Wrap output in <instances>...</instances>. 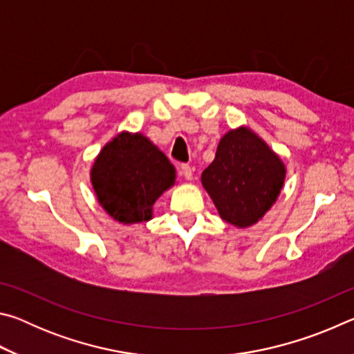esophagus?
<instances>
[{"label": "esophagus", "instance_id": "obj_1", "mask_svg": "<svg viewBox=\"0 0 354 354\" xmlns=\"http://www.w3.org/2000/svg\"><path fill=\"white\" fill-rule=\"evenodd\" d=\"M179 175H181V176H184L185 179H187V181H190V179H192V176H194V173H192V169H190V165H187V164H184V165H181V167H179Z\"/></svg>", "mask_w": 354, "mask_h": 354}]
</instances>
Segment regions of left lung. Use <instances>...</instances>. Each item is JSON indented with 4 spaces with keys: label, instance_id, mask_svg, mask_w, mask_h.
Instances as JSON below:
<instances>
[{
    "label": "left lung",
    "instance_id": "left-lung-1",
    "mask_svg": "<svg viewBox=\"0 0 354 354\" xmlns=\"http://www.w3.org/2000/svg\"><path fill=\"white\" fill-rule=\"evenodd\" d=\"M284 179L279 156L254 131L241 127L221 137L201 184L221 218L236 227H250L270 211Z\"/></svg>",
    "mask_w": 354,
    "mask_h": 354
}]
</instances>
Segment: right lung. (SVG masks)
Returning <instances> with one entry per match:
<instances>
[{"label":"right lung","mask_w":354,"mask_h":354,"mask_svg":"<svg viewBox=\"0 0 354 354\" xmlns=\"http://www.w3.org/2000/svg\"><path fill=\"white\" fill-rule=\"evenodd\" d=\"M91 181L101 207L120 223L134 225L153 218L154 203L175 185L176 170L148 137L123 131L97 156Z\"/></svg>","instance_id":"right-lung-1"}]
</instances>
